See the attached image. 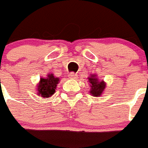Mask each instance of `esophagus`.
I'll use <instances>...</instances> for the list:
<instances>
[{"instance_id": "esophagus-1", "label": "esophagus", "mask_w": 148, "mask_h": 148, "mask_svg": "<svg viewBox=\"0 0 148 148\" xmlns=\"http://www.w3.org/2000/svg\"><path fill=\"white\" fill-rule=\"evenodd\" d=\"M76 77H77V75H76V74H74V72H71V73L69 74V77L70 78L74 79V78H76Z\"/></svg>"}]
</instances>
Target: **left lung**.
<instances>
[{
	"mask_svg": "<svg viewBox=\"0 0 148 148\" xmlns=\"http://www.w3.org/2000/svg\"><path fill=\"white\" fill-rule=\"evenodd\" d=\"M89 82L90 83V93L91 94V95L95 97H99L101 95V94L105 89V82L103 81H99V79L96 77V76L94 74L91 77H88Z\"/></svg>",
	"mask_w": 148,
	"mask_h": 148,
	"instance_id": "left-lung-1",
	"label": "left lung"
}]
</instances>
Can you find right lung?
<instances>
[{
	"label": "right lung",
	"mask_w": 148,
	"mask_h": 148,
	"mask_svg": "<svg viewBox=\"0 0 148 148\" xmlns=\"http://www.w3.org/2000/svg\"><path fill=\"white\" fill-rule=\"evenodd\" d=\"M58 81L59 78L54 77L53 74H49L46 78H41L38 86V95L45 98H49L53 95L55 92Z\"/></svg>",
	"instance_id": "obj_1"
}]
</instances>
